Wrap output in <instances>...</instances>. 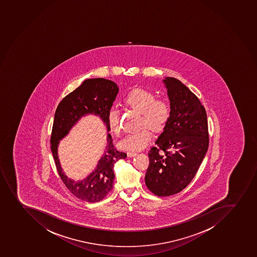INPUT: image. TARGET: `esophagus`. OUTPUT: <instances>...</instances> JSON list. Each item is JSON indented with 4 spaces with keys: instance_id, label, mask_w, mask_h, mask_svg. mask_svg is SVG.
<instances>
[{
    "instance_id": "1",
    "label": "esophagus",
    "mask_w": 257,
    "mask_h": 257,
    "mask_svg": "<svg viewBox=\"0 0 257 257\" xmlns=\"http://www.w3.org/2000/svg\"><path fill=\"white\" fill-rule=\"evenodd\" d=\"M137 154L136 152H127L128 157H134L137 156Z\"/></svg>"
}]
</instances>
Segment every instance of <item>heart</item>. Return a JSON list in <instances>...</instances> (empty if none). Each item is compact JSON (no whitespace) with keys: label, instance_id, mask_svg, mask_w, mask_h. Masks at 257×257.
<instances>
[{"label":"heart","instance_id":"1","mask_svg":"<svg viewBox=\"0 0 257 257\" xmlns=\"http://www.w3.org/2000/svg\"><path fill=\"white\" fill-rule=\"evenodd\" d=\"M125 103L142 113L141 126H147L156 133L162 132L171 115V107L164 99H156L153 92L146 89H135L125 99ZM107 122L111 132H120V111L117 106H111L107 113ZM147 127L130 133L118 142L120 150L138 151L146 148L151 141L152 134Z\"/></svg>","mask_w":257,"mask_h":257}]
</instances>
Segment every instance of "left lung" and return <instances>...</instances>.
Here are the masks:
<instances>
[{
    "label": "left lung",
    "instance_id": "obj_1",
    "mask_svg": "<svg viewBox=\"0 0 257 257\" xmlns=\"http://www.w3.org/2000/svg\"><path fill=\"white\" fill-rule=\"evenodd\" d=\"M171 115L149 151L146 184L160 196L174 195L195 176L208 149L207 113L199 99L177 78L163 79Z\"/></svg>",
    "mask_w": 257,
    "mask_h": 257
}]
</instances>
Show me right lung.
I'll use <instances>...</instances> for the list:
<instances>
[{"mask_svg":"<svg viewBox=\"0 0 257 257\" xmlns=\"http://www.w3.org/2000/svg\"><path fill=\"white\" fill-rule=\"evenodd\" d=\"M119 88L116 83L105 78H89L64 97L54 114L51 151L57 170L68 190L80 200L96 203L102 200L113 188L114 165L125 159L126 154L116 151L111 135L106 136V146L97 166L83 180L75 181L64 174L58 156L59 141L66 137L70 130L87 115L99 116L110 132L107 113L112 106Z\"/></svg>","mask_w":257,"mask_h":257,"instance_id":"add662e5","label":"right lung"}]
</instances>
